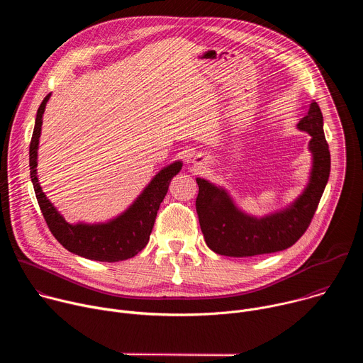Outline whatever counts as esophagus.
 I'll return each instance as SVG.
<instances>
[{
	"mask_svg": "<svg viewBox=\"0 0 363 363\" xmlns=\"http://www.w3.org/2000/svg\"><path fill=\"white\" fill-rule=\"evenodd\" d=\"M203 162H205V158L202 157V155H195V157L192 158V164H194L195 167L203 165Z\"/></svg>",
	"mask_w": 363,
	"mask_h": 363,
	"instance_id": "1",
	"label": "esophagus"
}]
</instances>
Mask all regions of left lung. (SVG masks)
<instances>
[{
	"instance_id": "obj_1",
	"label": "left lung",
	"mask_w": 363,
	"mask_h": 363,
	"mask_svg": "<svg viewBox=\"0 0 363 363\" xmlns=\"http://www.w3.org/2000/svg\"><path fill=\"white\" fill-rule=\"evenodd\" d=\"M297 129L310 135L312 168L301 194L284 208L255 217L242 211L230 192L203 178H196V213L205 242L214 252L228 257H252L291 247L312 221L330 174V152L323 132V115L310 103Z\"/></svg>"
}]
</instances>
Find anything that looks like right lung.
Segmentation results:
<instances>
[{"mask_svg":"<svg viewBox=\"0 0 363 363\" xmlns=\"http://www.w3.org/2000/svg\"><path fill=\"white\" fill-rule=\"evenodd\" d=\"M51 93L44 97L37 111L30 143V177L44 220L56 240L70 252L94 262L116 263L135 257L149 241L160 205L164 201L171 179L182 169V161L164 167L136 199L119 216L103 223H67L51 202L38 182V143L43 115Z\"/></svg>","mask_w":363,"mask_h":363,"instance_id":"add662e5","label":"right lung"}]
</instances>
